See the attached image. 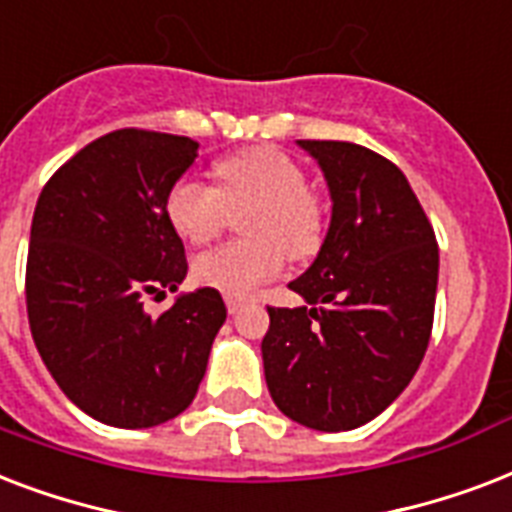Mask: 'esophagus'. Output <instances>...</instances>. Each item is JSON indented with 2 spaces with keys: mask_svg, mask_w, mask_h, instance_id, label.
<instances>
[{
  "mask_svg": "<svg viewBox=\"0 0 512 512\" xmlns=\"http://www.w3.org/2000/svg\"><path fill=\"white\" fill-rule=\"evenodd\" d=\"M227 310H229V315H235V312L243 310V299H237V296H227Z\"/></svg>",
  "mask_w": 512,
  "mask_h": 512,
  "instance_id": "1",
  "label": "esophagus"
}]
</instances>
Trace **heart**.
<instances>
[{"mask_svg": "<svg viewBox=\"0 0 512 512\" xmlns=\"http://www.w3.org/2000/svg\"><path fill=\"white\" fill-rule=\"evenodd\" d=\"M216 186L178 178L165 194V219L189 245L211 243L227 227L229 211L240 216L243 240L219 245L192 261V277L205 288L248 296L285 264L310 259L323 243V205L307 189L296 160L275 146H251L213 165Z\"/></svg>", "mask_w": 512, "mask_h": 512, "instance_id": "1", "label": "heart"}]
</instances>
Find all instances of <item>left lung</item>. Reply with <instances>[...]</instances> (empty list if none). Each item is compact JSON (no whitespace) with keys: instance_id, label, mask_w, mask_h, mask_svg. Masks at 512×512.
Instances as JSON below:
<instances>
[{"instance_id":"8db88e82","label":"left lung","mask_w":512,"mask_h":512,"mask_svg":"<svg viewBox=\"0 0 512 512\" xmlns=\"http://www.w3.org/2000/svg\"><path fill=\"white\" fill-rule=\"evenodd\" d=\"M331 189V227L291 283L307 307H267L269 395L285 417L342 433L414 379L433 334L438 243L395 162L350 141H299Z\"/></svg>"}]
</instances>
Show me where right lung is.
Returning <instances> with one entry per match:
<instances>
[{
  "label": "right lung",
  "mask_w": 512,
  "mask_h": 512,
  "mask_svg": "<svg viewBox=\"0 0 512 512\" xmlns=\"http://www.w3.org/2000/svg\"><path fill=\"white\" fill-rule=\"evenodd\" d=\"M194 157L192 138L114 130L63 162L34 208L31 336L63 395L104 425L138 430L178 417L227 320L216 288L146 312V299H162L186 277L165 194Z\"/></svg>",
  "instance_id": "add662e5"
}]
</instances>
